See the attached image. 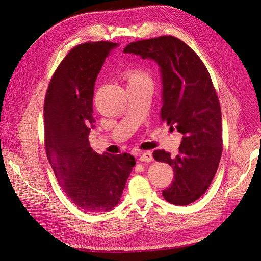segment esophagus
<instances>
[{"label":"esophagus","instance_id":"34e87169","mask_svg":"<svg viewBox=\"0 0 261 261\" xmlns=\"http://www.w3.org/2000/svg\"><path fill=\"white\" fill-rule=\"evenodd\" d=\"M140 162H145V163H150L153 161V156L151 152H143L140 154V158H139Z\"/></svg>","mask_w":261,"mask_h":261}]
</instances>
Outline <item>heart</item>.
Here are the masks:
<instances>
[{
	"label": "heart",
	"instance_id": "heart-1",
	"mask_svg": "<svg viewBox=\"0 0 261 261\" xmlns=\"http://www.w3.org/2000/svg\"><path fill=\"white\" fill-rule=\"evenodd\" d=\"M122 77L127 83V87L137 85H149L152 86L153 80L149 72L140 68H128L123 71Z\"/></svg>",
	"mask_w": 261,
	"mask_h": 261
}]
</instances>
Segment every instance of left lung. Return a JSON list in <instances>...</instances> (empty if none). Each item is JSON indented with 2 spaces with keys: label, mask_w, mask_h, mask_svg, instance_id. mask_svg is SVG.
I'll list each match as a JSON object with an SVG mask.
<instances>
[{
  "label": "left lung",
  "mask_w": 261,
  "mask_h": 261,
  "mask_svg": "<svg viewBox=\"0 0 261 261\" xmlns=\"http://www.w3.org/2000/svg\"><path fill=\"white\" fill-rule=\"evenodd\" d=\"M123 51L152 59L161 67V119L183 138L175 158L164 150H155L153 158L173 168V181L163 197L171 204H190L212 183L223 152L222 111L211 76L196 52L174 36L133 41Z\"/></svg>",
  "instance_id": "left-lung-1"
}]
</instances>
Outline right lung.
<instances>
[{"instance_id":"add662e5","label":"right lung","mask_w":261,"mask_h":261,"mask_svg":"<svg viewBox=\"0 0 261 261\" xmlns=\"http://www.w3.org/2000/svg\"><path fill=\"white\" fill-rule=\"evenodd\" d=\"M118 45L92 41L69 50L52 75L44 103L45 149L61 189L90 213L110 211L136 164L128 153L98 155L90 147L98 72Z\"/></svg>"}]
</instances>
